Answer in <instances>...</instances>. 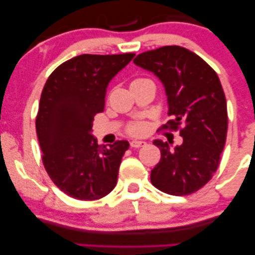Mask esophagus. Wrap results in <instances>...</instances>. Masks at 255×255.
<instances>
[{
  "label": "esophagus",
  "mask_w": 255,
  "mask_h": 255,
  "mask_svg": "<svg viewBox=\"0 0 255 255\" xmlns=\"http://www.w3.org/2000/svg\"><path fill=\"white\" fill-rule=\"evenodd\" d=\"M145 145H146V142L140 141V140H132L130 142L131 148H139V147H142V146H145Z\"/></svg>",
  "instance_id": "34e87169"
}]
</instances>
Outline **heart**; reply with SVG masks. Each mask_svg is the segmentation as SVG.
I'll return each mask as SVG.
<instances>
[{"label": "heart", "instance_id": "1", "mask_svg": "<svg viewBox=\"0 0 255 255\" xmlns=\"http://www.w3.org/2000/svg\"><path fill=\"white\" fill-rule=\"evenodd\" d=\"M148 81V79L137 78L131 82V86H138ZM146 130H147V125H146L144 122H133V123L128 124L127 128V132L130 135H142L146 132Z\"/></svg>", "mask_w": 255, "mask_h": 255}]
</instances>
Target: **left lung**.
I'll list each match as a JSON object with an SVG mask.
<instances>
[{"label":"left lung","mask_w":255,"mask_h":255,"mask_svg":"<svg viewBox=\"0 0 255 255\" xmlns=\"http://www.w3.org/2000/svg\"><path fill=\"white\" fill-rule=\"evenodd\" d=\"M135 65L161 80L172 116L160 130L180 131L183 142L170 148L154 140L161 159L151 172V182L163 193L184 196L212 179L221 162L228 133L224 90L214 69L187 48L162 46L142 52Z\"/></svg>","instance_id":"left-lung-1"}]
</instances>
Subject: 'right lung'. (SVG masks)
<instances>
[{"label":"right lung","instance_id":"obj_1","mask_svg":"<svg viewBox=\"0 0 255 255\" xmlns=\"http://www.w3.org/2000/svg\"><path fill=\"white\" fill-rule=\"evenodd\" d=\"M134 55H78L58 66L41 92L36 131L43 165L55 186L76 200H100L116 186L128 142L100 146L90 132L104 110L108 83Z\"/></svg>","mask_w":255,"mask_h":255}]
</instances>
